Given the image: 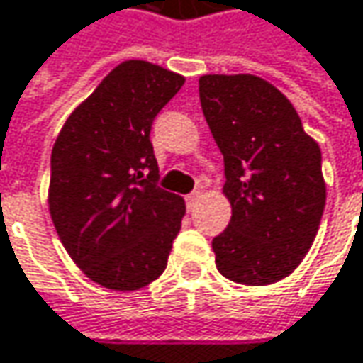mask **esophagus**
Segmentation results:
<instances>
[{
	"label": "esophagus",
	"instance_id": "1",
	"mask_svg": "<svg viewBox=\"0 0 363 363\" xmlns=\"http://www.w3.org/2000/svg\"><path fill=\"white\" fill-rule=\"evenodd\" d=\"M200 194H202V192H200V190H196V192H192V194L186 196V204H188V208H192V206H194L196 202H198V198H200Z\"/></svg>",
	"mask_w": 363,
	"mask_h": 363
}]
</instances>
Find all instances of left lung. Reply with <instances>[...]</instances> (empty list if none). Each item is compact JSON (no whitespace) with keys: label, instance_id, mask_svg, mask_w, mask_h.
<instances>
[{"label":"left lung","instance_id":"8db88e82","mask_svg":"<svg viewBox=\"0 0 363 363\" xmlns=\"http://www.w3.org/2000/svg\"><path fill=\"white\" fill-rule=\"evenodd\" d=\"M198 84L231 202V220L213 240L217 269L240 285L277 283L298 269L323 219L320 146L267 80L208 74Z\"/></svg>","mask_w":363,"mask_h":363}]
</instances>
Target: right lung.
I'll return each instance as SVG.
<instances>
[{
	"label": "right lung",
	"instance_id": "right-lung-1",
	"mask_svg": "<svg viewBox=\"0 0 363 363\" xmlns=\"http://www.w3.org/2000/svg\"><path fill=\"white\" fill-rule=\"evenodd\" d=\"M184 76L119 64L67 117L51 152L49 213L72 260L94 283L136 291L167 267L186 215L159 188L150 128Z\"/></svg>",
	"mask_w": 363,
	"mask_h": 363
}]
</instances>
